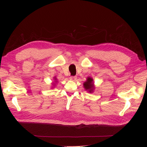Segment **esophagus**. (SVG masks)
Wrapping results in <instances>:
<instances>
[{
    "label": "esophagus",
    "instance_id": "34e87169",
    "mask_svg": "<svg viewBox=\"0 0 147 147\" xmlns=\"http://www.w3.org/2000/svg\"><path fill=\"white\" fill-rule=\"evenodd\" d=\"M77 79V77L76 76H73V77H70V80L71 81H75Z\"/></svg>",
    "mask_w": 147,
    "mask_h": 147
}]
</instances>
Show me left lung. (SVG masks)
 Here are the masks:
<instances>
[{"mask_svg":"<svg viewBox=\"0 0 147 147\" xmlns=\"http://www.w3.org/2000/svg\"><path fill=\"white\" fill-rule=\"evenodd\" d=\"M83 87L85 89V90L87 91L88 92L92 93L94 92L95 86L94 82H93L92 78L88 77L86 78V80L83 83Z\"/></svg>","mask_w":147,"mask_h":147,"instance_id":"8db88e82","label":"left lung"}]
</instances>
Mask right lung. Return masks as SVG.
<instances>
[{"instance_id": "1", "label": "right lung", "mask_w": 147, "mask_h": 147, "mask_svg": "<svg viewBox=\"0 0 147 147\" xmlns=\"http://www.w3.org/2000/svg\"><path fill=\"white\" fill-rule=\"evenodd\" d=\"M54 82H53V83H51L52 84V87H51V88H55V85H56V84L57 83V78L56 77H55L54 78Z\"/></svg>"}]
</instances>
